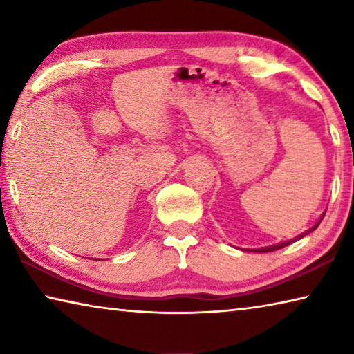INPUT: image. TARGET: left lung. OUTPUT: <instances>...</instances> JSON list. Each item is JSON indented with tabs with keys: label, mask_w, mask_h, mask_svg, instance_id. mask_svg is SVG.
Wrapping results in <instances>:
<instances>
[{
	"label": "left lung",
	"mask_w": 354,
	"mask_h": 354,
	"mask_svg": "<svg viewBox=\"0 0 354 354\" xmlns=\"http://www.w3.org/2000/svg\"><path fill=\"white\" fill-rule=\"evenodd\" d=\"M322 221V220H320ZM320 221H319V223H320ZM319 223H317L314 227H310V230L306 232V234H309V232L310 231H314L315 230V227L317 226H319ZM306 234H301V236H298V237H295V239H293V242H295V241H298V239H301V237H304V236H306ZM290 243V242H289ZM289 243H281V245H274V247H267V248H261V250H256V251H259V253H267V251H274V250H278V248H283V247H286V245H289Z\"/></svg>",
	"instance_id": "obj_1"
}]
</instances>
